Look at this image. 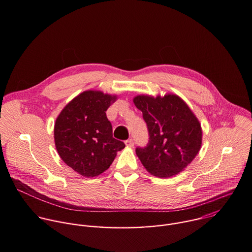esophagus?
Masks as SVG:
<instances>
[{
    "label": "esophagus",
    "instance_id": "1",
    "mask_svg": "<svg viewBox=\"0 0 252 252\" xmlns=\"http://www.w3.org/2000/svg\"><path fill=\"white\" fill-rule=\"evenodd\" d=\"M125 143H126V146L127 148H132L133 145H134V142H133V139H132V138H129V139L126 140Z\"/></svg>",
    "mask_w": 252,
    "mask_h": 252
}]
</instances>
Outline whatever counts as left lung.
Instances as JSON below:
<instances>
[{
  "instance_id": "left-lung-1",
  "label": "left lung",
  "mask_w": 252,
  "mask_h": 252,
  "mask_svg": "<svg viewBox=\"0 0 252 252\" xmlns=\"http://www.w3.org/2000/svg\"><path fill=\"white\" fill-rule=\"evenodd\" d=\"M133 102L148 126L150 140L135 153L146 169L158 177H170L196 157L202 141L200 124L186 101L176 94H140Z\"/></svg>"
}]
</instances>
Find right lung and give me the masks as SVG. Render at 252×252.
<instances>
[{"label": "right lung", "mask_w": 252, "mask_h": 252, "mask_svg": "<svg viewBox=\"0 0 252 252\" xmlns=\"http://www.w3.org/2000/svg\"><path fill=\"white\" fill-rule=\"evenodd\" d=\"M117 95L86 91L71 99L56 120L55 145L63 162L86 177L106 170L126 146L113 137L105 112Z\"/></svg>", "instance_id": "right-lung-1"}]
</instances>
